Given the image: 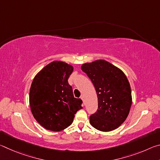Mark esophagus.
Here are the masks:
<instances>
[{
  "mask_svg": "<svg viewBox=\"0 0 160 160\" xmlns=\"http://www.w3.org/2000/svg\"><path fill=\"white\" fill-rule=\"evenodd\" d=\"M80 99L82 100V102H83V103H84V104H85V97H84V96H81V97H80Z\"/></svg>",
  "mask_w": 160,
  "mask_h": 160,
  "instance_id": "obj_1",
  "label": "esophagus"
}]
</instances>
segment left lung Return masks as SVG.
<instances>
[{"label":"left lung","instance_id":"1","mask_svg":"<svg viewBox=\"0 0 160 160\" xmlns=\"http://www.w3.org/2000/svg\"><path fill=\"white\" fill-rule=\"evenodd\" d=\"M81 69L96 90L98 109L90 117L94 128L103 132L118 128L128 116L132 104L131 89L124 72L105 60L85 63Z\"/></svg>","mask_w":160,"mask_h":160}]
</instances>
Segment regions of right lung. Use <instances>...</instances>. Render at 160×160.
<instances>
[{
  "mask_svg": "<svg viewBox=\"0 0 160 160\" xmlns=\"http://www.w3.org/2000/svg\"><path fill=\"white\" fill-rule=\"evenodd\" d=\"M73 66L66 62H51L35 75L29 90L32 115L42 127L61 131L73 121L75 113L82 109V101L75 98L68 80Z\"/></svg>",
  "mask_w": 160,
  "mask_h": 160,
  "instance_id": "right-lung-1",
  "label": "right lung"
}]
</instances>
